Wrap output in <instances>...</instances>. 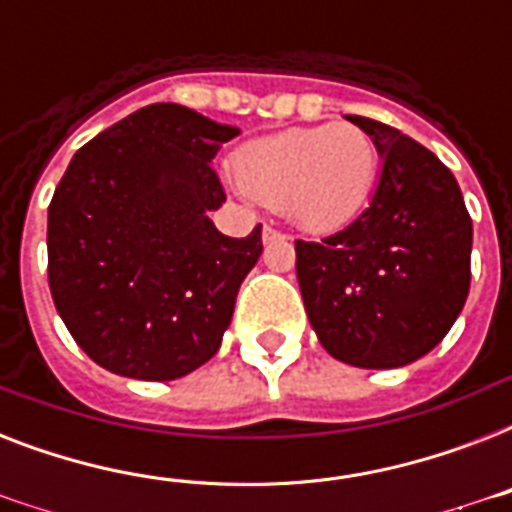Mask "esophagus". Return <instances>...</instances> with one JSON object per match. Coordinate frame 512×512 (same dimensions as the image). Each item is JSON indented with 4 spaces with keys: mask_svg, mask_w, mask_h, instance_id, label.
I'll list each match as a JSON object with an SVG mask.
<instances>
[{
    "mask_svg": "<svg viewBox=\"0 0 512 512\" xmlns=\"http://www.w3.org/2000/svg\"><path fill=\"white\" fill-rule=\"evenodd\" d=\"M284 239H287V236H284L281 231H276V228H271V225H265V228H263L265 244H273V241H284Z\"/></svg>",
    "mask_w": 512,
    "mask_h": 512,
    "instance_id": "34e87169",
    "label": "esophagus"
}]
</instances>
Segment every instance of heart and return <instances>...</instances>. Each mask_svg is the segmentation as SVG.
<instances>
[{
    "label": "heart",
    "instance_id": "obj_1",
    "mask_svg": "<svg viewBox=\"0 0 512 512\" xmlns=\"http://www.w3.org/2000/svg\"><path fill=\"white\" fill-rule=\"evenodd\" d=\"M377 151L353 124H319L268 135L239 156V183L252 199L281 207L303 231L332 233L366 207Z\"/></svg>",
    "mask_w": 512,
    "mask_h": 512
}]
</instances>
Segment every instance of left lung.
<instances>
[{
  "label": "left lung",
  "mask_w": 512,
  "mask_h": 512,
  "mask_svg": "<svg viewBox=\"0 0 512 512\" xmlns=\"http://www.w3.org/2000/svg\"><path fill=\"white\" fill-rule=\"evenodd\" d=\"M372 138L369 207L321 241H295L297 281L329 356L398 369L444 340L470 289L473 223L454 175L404 132L348 116Z\"/></svg>",
  "instance_id": "1"
}]
</instances>
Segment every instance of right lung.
Returning a JSON list of instances; mask_svg holds the SVG:
<instances>
[{
	"mask_svg": "<svg viewBox=\"0 0 512 512\" xmlns=\"http://www.w3.org/2000/svg\"><path fill=\"white\" fill-rule=\"evenodd\" d=\"M233 124L154 103L82 146L47 212V276L76 345L132 380L185 377L215 356L263 252L217 231L212 159Z\"/></svg>",
	"mask_w": 512,
	"mask_h": 512,
	"instance_id": "1",
	"label": "right lung"
}]
</instances>
